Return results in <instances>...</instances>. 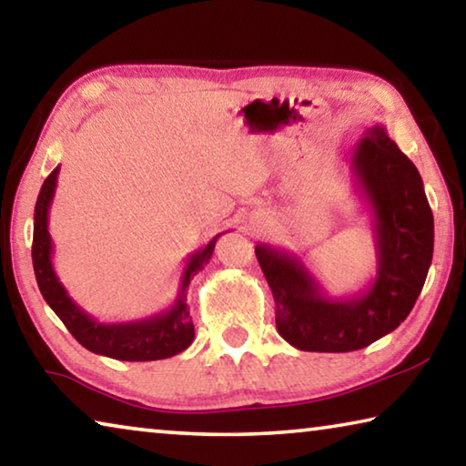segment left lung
<instances>
[{
    "label": "left lung",
    "mask_w": 466,
    "mask_h": 466,
    "mask_svg": "<svg viewBox=\"0 0 466 466\" xmlns=\"http://www.w3.org/2000/svg\"><path fill=\"white\" fill-rule=\"evenodd\" d=\"M351 183L370 209L376 278L351 296H329L296 252L257 244L275 299V325L302 351L345 353L389 335L413 310L433 255V216L415 164L370 127L347 157Z\"/></svg>",
    "instance_id": "obj_1"
}]
</instances>
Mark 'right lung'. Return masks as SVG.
Listing matches in <instances>:
<instances>
[{
  "label": "right lung",
  "instance_id": "obj_1",
  "mask_svg": "<svg viewBox=\"0 0 466 466\" xmlns=\"http://www.w3.org/2000/svg\"><path fill=\"white\" fill-rule=\"evenodd\" d=\"M59 167L45 178L35 205V234H33V267L38 289L51 310L57 314L76 341L98 356L121 361H154L167 360L185 351L193 343L195 327L188 314L187 288L193 275L199 273L214 255L216 242L222 234L211 238L205 247L188 255L180 275L175 302L167 310L152 317L123 322H100L92 319L82 306L74 302L67 289L59 281L53 267V240L49 234V211L57 188Z\"/></svg>",
  "mask_w": 466,
  "mask_h": 466
}]
</instances>
